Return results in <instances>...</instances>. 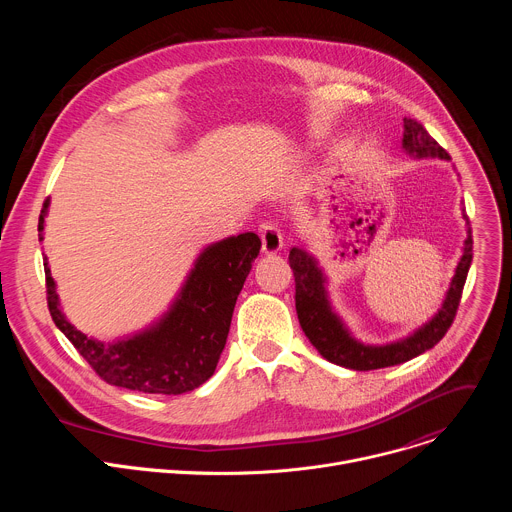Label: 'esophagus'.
Segmentation results:
<instances>
[{
    "label": "esophagus",
    "instance_id": "esophagus-1",
    "mask_svg": "<svg viewBox=\"0 0 512 512\" xmlns=\"http://www.w3.org/2000/svg\"><path fill=\"white\" fill-rule=\"evenodd\" d=\"M261 249L267 255H273L283 249V231L277 223H265L261 227Z\"/></svg>",
    "mask_w": 512,
    "mask_h": 512
}]
</instances>
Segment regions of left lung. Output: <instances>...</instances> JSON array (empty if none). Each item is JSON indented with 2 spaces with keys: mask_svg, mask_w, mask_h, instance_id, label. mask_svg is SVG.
I'll list each match as a JSON object with an SVG mask.
<instances>
[{
  "mask_svg": "<svg viewBox=\"0 0 512 512\" xmlns=\"http://www.w3.org/2000/svg\"><path fill=\"white\" fill-rule=\"evenodd\" d=\"M401 145L407 156L421 160V158H440L450 160L448 152L440 148L425 127L415 119H403V139ZM462 216L466 221V239L462 247V257L456 265L454 277L450 281V289L446 291V298L431 320L415 328L409 336L399 338L387 344H364L352 336L348 326L332 308L328 296V277L320 267L318 259L310 255L304 247H294L289 251V267L294 269L296 277V310L298 320L304 334L316 346V350L330 362L338 367L352 369V371H373L393 367V364L407 362L425 350L433 348L440 342L448 328L452 326L462 289L466 283V275L472 263V231L466 210L462 208Z\"/></svg>",
  "mask_w": 512,
  "mask_h": 512,
  "instance_id": "8db88e82",
  "label": "left lung"
}]
</instances>
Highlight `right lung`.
<instances>
[{
	"label": "right lung",
	"mask_w": 512,
	"mask_h": 512,
	"mask_svg": "<svg viewBox=\"0 0 512 512\" xmlns=\"http://www.w3.org/2000/svg\"><path fill=\"white\" fill-rule=\"evenodd\" d=\"M50 200L40 214V241ZM261 249L255 233L212 243L200 251L170 308L148 328L103 342L72 326L44 257L48 310L56 328L75 344L109 385L156 395H182L206 383L227 344L243 283Z\"/></svg>",
	"instance_id": "right-lung-1"
}]
</instances>
